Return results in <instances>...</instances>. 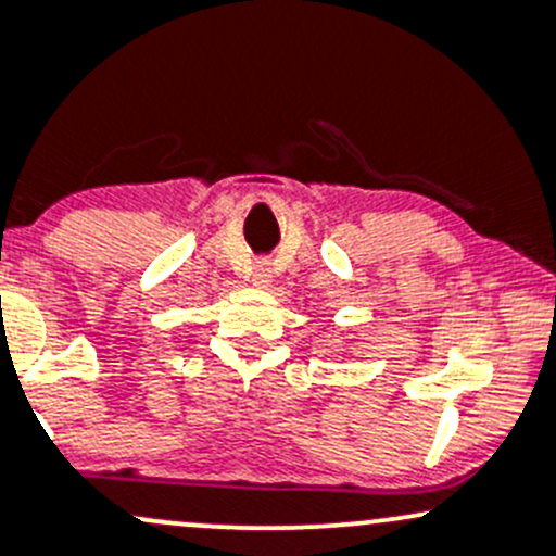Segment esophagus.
<instances>
[{
    "mask_svg": "<svg viewBox=\"0 0 556 556\" xmlns=\"http://www.w3.org/2000/svg\"><path fill=\"white\" fill-rule=\"evenodd\" d=\"M268 282H271V268H268L266 264H255L253 285H258V288H268Z\"/></svg>",
    "mask_w": 556,
    "mask_h": 556,
    "instance_id": "1",
    "label": "esophagus"
}]
</instances>
